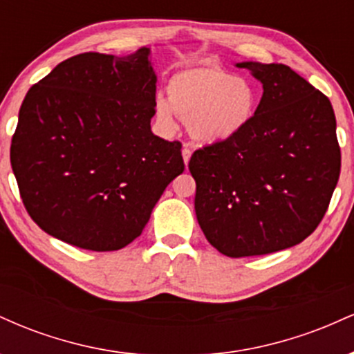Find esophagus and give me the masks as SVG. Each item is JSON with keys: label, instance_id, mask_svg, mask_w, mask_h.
Wrapping results in <instances>:
<instances>
[{"label": "esophagus", "instance_id": "34e87169", "mask_svg": "<svg viewBox=\"0 0 354 354\" xmlns=\"http://www.w3.org/2000/svg\"><path fill=\"white\" fill-rule=\"evenodd\" d=\"M183 161H185V165L189 163V158H191V149L188 148V146H183Z\"/></svg>", "mask_w": 354, "mask_h": 354}]
</instances>
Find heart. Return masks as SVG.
Wrapping results in <instances>:
<instances>
[{"label":"heart","instance_id":"1","mask_svg":"<svg viewBox=\"0 0 354 354\" xmlns=\"http://www.w3.org/2000/svg\"><path fill=\"white\" fill-rule=\"evenodd\" d=\"M254 111L253 84L216 64L176 73L168 83V101H154V116L165 129H174L176 113L188 121L194 140L205 145L234 140L251 123Z\"/></svg>","mask_w":354,"mask_h":354}]
</instances>
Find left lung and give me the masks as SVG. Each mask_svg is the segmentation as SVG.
<instances>
[{"mask_svg":"<svg viewBox=\"0 0 354 354\" xmlns=\"http://www.w3.org/2000/svg\"><path fill=\"white\" fill-rule=\"evenodd\" d=\"M263 84L253 120L226 143L193 153L194 211L230 258L286 250L326 213L341 169L330 100L286 64L236 63Z\"/></svg>","mask_w":354,"mask_h":354,"instance_id":"8db88e82","label":"left lung"}]
</instances>
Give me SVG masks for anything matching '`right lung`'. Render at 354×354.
Masks as SVG:
<instances>
[{
    "instance_id": "right-lung-1",
    "label": "right lung",
    "mask_w": 354,
    "mask_h": 354,
    "mask_svg": "<svg viewBox=\"0 0 354 354\" xmlns=\"http://www.w3.org/2000/svg\"><path fill=\"white\" fill-rule=\"evenodd\" d=\"M149 55H76L28 91L11 168L28 213L51 236L83 250H121L185 171L181 145L151 131Z\"/></svg>"
}]
</instances>
